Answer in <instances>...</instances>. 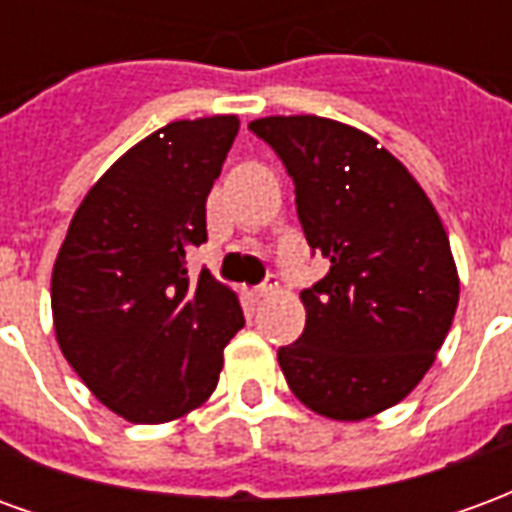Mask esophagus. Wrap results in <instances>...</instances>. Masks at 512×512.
<instances>
[{
    "label": "esophagus",
    "instance_id": "obj_1",
    "mask_svg": "<svg viewBox=\"0 0 512 512\" xmlns=\"http://www.w3.org/2000/svg\"><path fill=\"white\" fill-rule=\"evenodd\" d=\"M255 293H257V299H268V296H274V293H277V282H274V279H268V282H263Z\"/></svg>",
    "mask_w": 512,
    "mask_h": 512
}]
</instances>
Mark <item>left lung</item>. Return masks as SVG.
I'll use <instances>...</instances> for the list:
<instances>
[{
    "label": "left lung",
    "instance_id": "obj_1",
    "mask_svg": "<svg viewBox=\"0 0 512 512\" xmlns=\"http://www.w3.org/2000/svg\"><path fill=\"white\" fill-rule=\"evenodd\" d=\"M249 128L296 183L307 244L332 266L301 290L304 334L279 367L304 406L362 422L425 378L450 332L461 279L450 238L417 178L359 128L274 115Z\"/></svg>",
    "mask_w": 512,
    "mask_h": 512
}]
</instances>
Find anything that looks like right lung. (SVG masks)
Masks as SVG:
<instances>
[{
  "label": "right lung",
  "mask_w": 512,
  "mask_h": 512,
  "mask_svg": "<svg viewBox=\"0 0 512 512\" xmlns=\"http://www.w3.org/2000/svg\"><path fill=\"white\" fill-rule=\"evenodd\" d=\"M238 117L175 120L117 158L84 194L51 271L62 356L117 417L158 425L200 408L219 384L241 301L211 271L189 277L205 200Z\"/></svg>",
  "instance_id": "1"
}]
</instances>
